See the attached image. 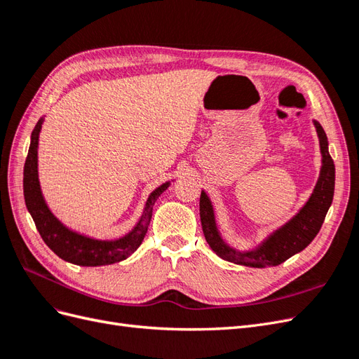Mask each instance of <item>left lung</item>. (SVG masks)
Segmentation results:
<instances>
[{
  "instance_id": "8db88e82",
  "label": "left lung",
  "mask_w": 359,
  "mask_h": 359,
  "mask_svg": "<svg viewBox=\"0 0 359 359\" xmlns=\"http://www.w3.org/2000/svg\"><path fill=\"white\" fill-rule=\"evenodd\" d=\"M313 124L319 137L322 156V166L316 186H314L313 193L302 208L289 222L271 232L255 248L238 250L224 241L219 226H217L214 205L206 191L202 190L199 202L202 231L206 243L210 244L217 256H220L227 262L250 268L276 266L283 264L293 255L302 252L319 233L325 215H327L334 198L335 166L328 151L327 133L316 119H313Z\"/></svg>"
}]
</instances>
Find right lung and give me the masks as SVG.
<instances>
[{
    "label": "right lung",
    "mask_w": 359,
    "mask_h": 359,
    "mask_svg": "<svg viewBox=\"0 0 359 359\" xmlns=\"http://www.w3.org/2000/svg\"><path fill=\"white\" fill-rule=\"evenodd\" d=\"M43 123H45V116L39 119L34 130H32L24 168L25 205L43 241L58 257L79 266L111 265L132 256L142 244L147 235L156 201L170 186V181L163 182L161 186L149 193L142 214L126 235L114 238V240H100V238L73 231L50 211L41 191L39 178V139Z\"/></svg>",
    "instance_id": "1"
}]
</instances>
